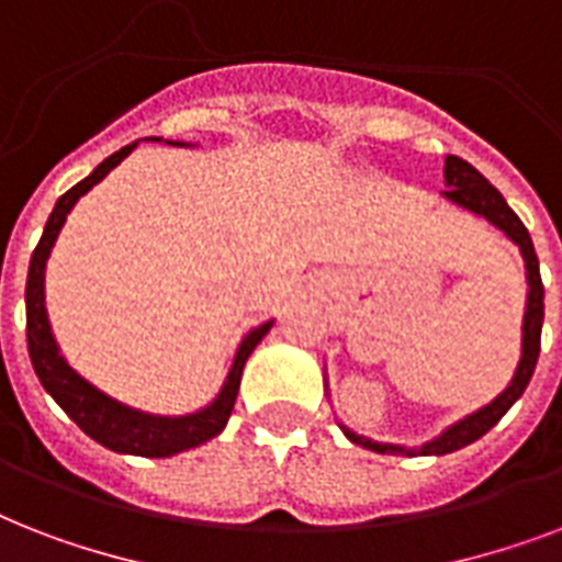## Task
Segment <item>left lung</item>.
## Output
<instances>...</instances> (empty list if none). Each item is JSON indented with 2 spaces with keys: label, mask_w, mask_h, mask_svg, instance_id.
Returning a JSON list of instances; mask_svg holds the SVG:
<instances>
[{
  "label": "left lung",
  "mask_w": 562,
  "mask_h": 562,
  "mask_svg": "<svg viewBox=\"0 0 562 562\" xmlns=\"http://www.w3.org/2000/svg\"><path fill=\"white\" fill-rule=\"evenodd\" d=\"M443 178H446V192H440L449 203L454 206H461V210L472 212V215H479L487 224H493L496 229H502L516 247H519V254L525 259V282H528V294H525V315H522V350H519V361H516L514 379L507 382V387L498 393L496 400L487 402V405H481L479 411H472L467 417L454 419L452 426H446L440 435H435L431 440L419 446H405V443H391V440H375V437L359 435V431H352L350 426H344L341 419H338V426L347 435V440L352 443L364 446L370 452L379 454H449L458 452L463 446L475 443L479 437H484L490 428L496 426L498 419L505 417L510 405H514L519 396L525 393L528 382H531L533 368H537V359H540V335H542V315H546V303H542V280H540V262H537V254H533V241L528 236V229L519 221L507 201L502 198L493 183H490L484 175H481L475 166H470L461 157H446L443 166ZM326 373V370H324ZM324 387L326 396H329V382H326L324 375Z\"/></svg>",
  "instance_id": "obj_1"
}]
</instances>
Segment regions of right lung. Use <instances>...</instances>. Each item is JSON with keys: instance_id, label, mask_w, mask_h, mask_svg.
<instances>
[{"instance_id": "1", "label": "right lung", "mask_w": 562, "mask_h": 562, "mask_svg": "<svg viewBox=\"0 0 562 562\" xmlns=\"http://www.w3.org/2000/svg\"><path fill=\"white\" fill-rule=\"evenodd\" d=\"M154 143H160V139L154 136ZM136 145H139V139L125 145V148H119L116 154H110L108 160L99 162L81 183H75L69 192L57 198L55 210H52L46 221V229L40 236V245L31 254L29 282H25V335H29V356L40 384L78 423L83 435H90L95 443H101L110 452L143 454V458H171V454L194 449V446L206 443V440L224 431L229 414H233V405H236L241 370H245L250 352L256 350V344L271 333L273 317L241 335L218 393L203 408L189 411V414H151V411L134 408V405H127V402L116 400V396H110L101 387H95L90 379H83L66 361V356L57 347L55 333H52V324H48L46 262L48 256H52L57 236H60V229H64L66 215L72 212L75 203L81 201L95 183L108 178L110 171L116 169L119 162L125 160Z\"/></svg>"}]
</instances>
